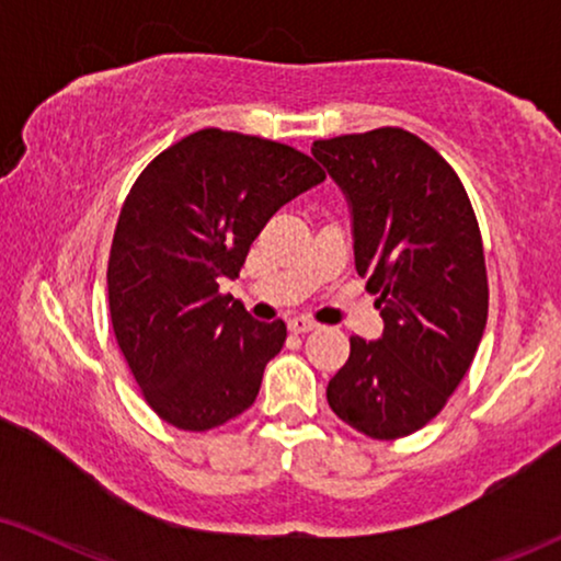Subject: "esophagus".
Segmentation results:
<instances>
[{
  "label": "esophagus",
  "instance_id": "obj_1",
  "mask_svg": "<svg viewBox=\"0 0 561 561\" xmlns=\"http://www.w3.org/2000/svg\"><path fill=\"white\" fill-rule=\"evenodd\" d=\"M288 329L294 334H304V332H311V329H317V324L306 317H294V319H288Z\"/></svg>",
  "mask_w": 561,
  "mask_h": 561
}]
</instances>
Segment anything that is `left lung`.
<instances>
[{
    "instance_id": "obj_1",
    "label": "left lung",
    "mask_w": 561,
    "mask_h": 561,
    "mask_svg": "<svg viewBox=\"0 0 561 561\" xmlns=\"http://www.w3.org/2000/svg\"><path fill=\"white\" fill-rule=\"evenodd\" d=\"M347 196L355 267L378 294L382 336H350L327 401L373 439L426 426L470 370L488 321L480 227L451 165L401 127L313 142Z\"/></svg>"
}]
</instances>
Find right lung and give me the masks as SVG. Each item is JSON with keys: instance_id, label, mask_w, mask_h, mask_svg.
Returning <instances> with one entry per match:
<instances>
[{"instance_id": "obj_1", "label": "right lung", "mask_w": 561, "mask_h": 561, "mask_svg": "<svg viewBox=\"0 0 561 561\" xmlns=\"http://www.w3.org/2000/svg\"><path fill=\"white\" fill-rule=\"evenodd\" d=\"M327 173L263 137L198 129L160 152L129 188L106 288L117 344L160 419L183 432L227 424L255 403L283 321H255L237 278L265 221Z\"/></svg>"}]
</instances>
